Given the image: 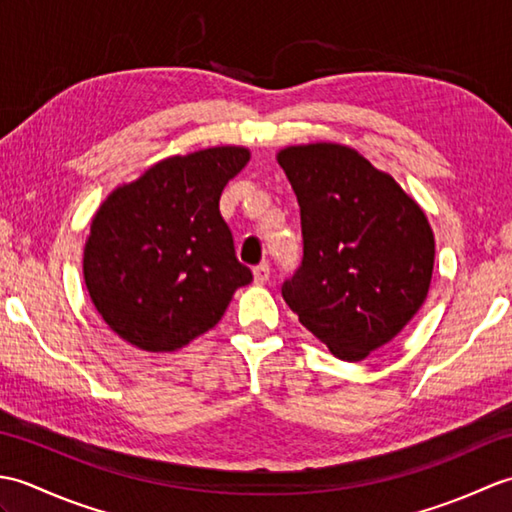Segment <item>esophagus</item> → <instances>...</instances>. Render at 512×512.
Returning <instances> with one entry per match:
<instances>
[{"label": "esophagus", "mask_w": 512, "mask_h": 512, "mask_svg": "<svg viewBox=\"0 0 512 512\" xmlns=\"http://www.w3.org/2000/svg\"><path fill=\"white\" fill-rule=\"evenodd\" d=\"M253 277H255V284H257V286H264L266 281L270 279V266H268V264H259V266H255V270H253Z\"/></svg>", "instance_id": "esophagus-1"}]
</instances>
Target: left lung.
<instances>
[{
  "label": "left lung",
  "mask_w": 512,
  "mask_h": 512,
  "mask_svg": "<svg viewBox=\"0 0 512 512\" xmlns=\"http://www.w3.org/2000/svg\"><path fill=\"white\" fill-rule=\"evenodd\" d=\"M277 162L301 209L303 259L281 295L341 361L389 343L427 299L436 242L427 215L356 149L286 147Z\"/></svg>",
  "instance_id": "8db88e82"
}]
</instances>
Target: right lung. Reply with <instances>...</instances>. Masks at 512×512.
Listing matches in <instances>:
<instances>
[{
  "label": "right lung",
  "mask_w": 512,
  "mask_h": 512,
  "mask_svg": "<svg viewBox=\"0 0 512 512\" xmlns=\"http://www.w3.org/2000/svg\"><path fill=\"white\" fill-rule=\"evenodd\" d=\"M246 147L171 156L114 189L96 211L83 277L103 321L145 352H173L222 319L253 281L237 262L220 195Z\"/></svg>",
  "instance_id": "add662e5"
}]
</instances>
